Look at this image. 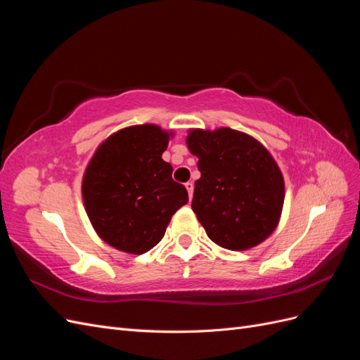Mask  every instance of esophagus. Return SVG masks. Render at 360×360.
<instances>
[{
  "instance_id": "obj_1",
  "label": "esophagus",
  "mask_w": 360,
  "mask_h": 360,
  "mask_svg": "<svg viewBox=\"0 0 360 360\" xmlns=\"http://www.w3.org/2000/svg\"><path fill=\"white\" fill-rule=\"evenodd\" d=\"M186 189H188V193H189V198L192 200V197H193V183L192 181L186 183Z\"/></svg>"
}]
</instances>
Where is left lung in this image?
<instances>
[{"label": "left lung", "mask_w": 360, "mask_h": 360, "mask_svg": "<svg viewBox=\"0 0 360 360\" xmlns=\"http://www.w3.org/2000/svg\"><path fill=\"white\" fill-rule=\"evenodd\" d=\"M186 146L198 158L192 210L216 245L245 250L264 242L279 224L284 177L267 148L230 127L191 129Z\"/></svg>", "instance_id": "left-lung-1"}]
</instances>
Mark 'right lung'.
I'll return each instance as SVG.
<instances>
[{
    "label": "right lung",
    "mask_w": 360,
    "mask_h": 360,
    "mask_svg": "<svg viewBox=\"0 0 360 360\" xmlns=\"http://www.w3.org/2000/svg\"><path fill=\"white\" fill-rule=\"evenodd\" d=\"M172 132L156 124L129 126L97 147L82 179L89 219L103 242L141 255L165 236L172 214L189 201L162 159Z\"/></svg>",
    "instance_id": "right-lung-1"
}]
</instances>
